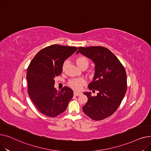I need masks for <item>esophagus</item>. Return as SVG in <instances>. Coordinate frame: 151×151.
I'll return each instance as SVG.
<instances>
[{"instance_id": "34e87169", "label": "esophagus", "mask_w": 151, "mask_h": 151, "mask_svg": "<svg viewBox=\"0 0 151 151\" xmlns=\"http://www.w3.org/2000/svg\"><path fill=\"white\" fill-rule=\"evenodd\" d=\"M81 94V92H74V96H80Z\"/></svg>"}]
</instances>
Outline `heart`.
<instances>
[{
	"mask_svg": "<svg viewBox=\"0 0 151 151\" xmlns=\"http://www.w3.org/2000/svg\"><path fill=\"white\" fill-rule=\"evenodd\" d=\"M67 61H65L63 63V68H64L67 65ZM76 63L78 65V66L81 68V69L83 68H87L89 65V60L88 59L83 56V55H80V56H78L76 59ZM86 81L84 79L80 78H73L71 79V80L68 81V85L71 88L75 89V90H80L82 88V86L85 84Z\"/></svg>",
	"mask_w": 151,
	"mask_h": 151,
	"instance_id": "heart-1",
	"label": "heart"
}]
</instances>
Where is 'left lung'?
<instances>
[{"label": "left lung", "instance_id": "left-lung-1", "mask_svg": "<svg viewBox=\"0 0 151 151\" xmlns=\"http://www.w3.org/2000/svg\"><path fill=\"white\" fill-rule=\"evenodd\" d=\"M80 52L96 64L90 90L98 91L97 96L84 92L88 98L83 107L84 113L94 121L111 116L121 105L127 91V74L124 67L116 55L104 46L79 47Z\"/></svg>", "mask_w": 151, "mask_h": 151}]
</instances>
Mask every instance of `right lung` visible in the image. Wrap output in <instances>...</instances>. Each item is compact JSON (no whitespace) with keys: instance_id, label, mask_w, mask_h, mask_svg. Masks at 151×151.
<instances>
[{"instance_id":"right-lung-1","label":"right lung","mask_w":151,"mask_h":151,"mask_svg":"<svg viewBox=\"0 0 151 151\" xmlns=\"http://www.w3.org/2000/svg\"><path fill=\"white\" fill-rule=\"evenodd\" d=\"M75 46L52 45L40 51L31 60L27 70V92L40 112L56 117L64 112L73 96L67 86L59 91L54 88V79L62 72L63 62L73 54Z\"/></svg>"}]
</instances>
